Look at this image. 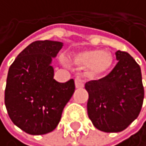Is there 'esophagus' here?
<instances>
[{"label": "esophagus", "mask_w": 146, "mask_h": 146, "mask_svg": "<svg viewBox=\"0 0 146 146\" xmlns=\"http://www.w3.org/2000/svg\"><path fill=\"white\" fill-rule=\"evenodd\" d=\"M75 86L76 88H82L84 86V82L80 78H77V79H75Z\"/></svg>", "instance_id": "34e87169"}]
</instances>
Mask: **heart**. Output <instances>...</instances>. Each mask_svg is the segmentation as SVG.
<instances>
[{"label":"heart","mask_w":146,"mask_h":146,"mask_svg":"<svg viewBox=\"0 0 146 146\" xmlns=\"http://www.w3.org/2000/svg\"><path fill=\"white\" fill-rule=\"evenodd\" d=\"M74 63L79 66H88L90 76H101L111 69L113 64L111 53L101 50H88L76 55Z\"/></svg>","instance_id":"heart-1"}]
</instances>
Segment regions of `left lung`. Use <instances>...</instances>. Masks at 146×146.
<instances>
[{
    "mask_svg": "<svg viewBox=\"0 0 146 146\" xmlns=\"http://www.w3.org/2000/svg\"><path fill=\"white\" fill-rule=\"evenodd\" d=\"M118 63L107 76L85 83L87 112L98 129L120 132L139 115L145 90L141 67L126 51L117 50Z\"/></svg>",
    "mask_w": 146,
    "mask_h": 146,
    "instance_id": "left-lung-1",
    "label": "left lung"
}]
</instances>
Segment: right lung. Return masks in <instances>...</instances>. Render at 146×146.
Listing matches in <instances>:
<instances>
[{"label":"right lung","mask_w":146,"mask_h":146,"mask_svg":"<svg viewBox=\"0 0 146 146\" xmlns=\"http://www.w3.org/2000/svg\"><path fill=\"white\" fill-rule=\"evenodd\" d=\"M63 47L58 41H35L11 64L4 91V104L10 119L31 135H42L56 129L62 112L75 92L71 79H53L52 58Z\"/></svg>","instance_id":"obj_1"}]
</instances>
